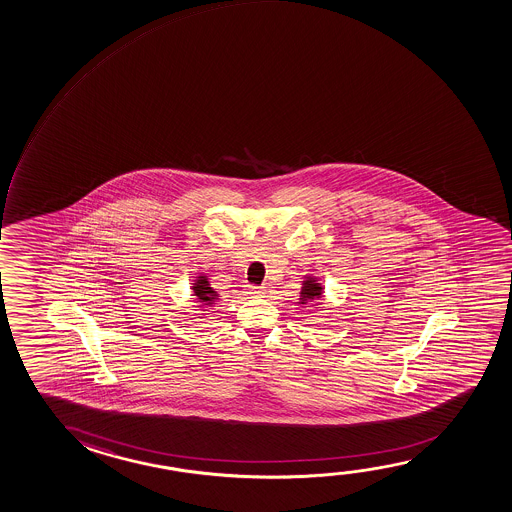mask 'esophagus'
<instances>
[{
    "label": "esophagus",
    "instance_id": "34e87169",
    "mask_svg": "<svg viewBox=\"0 0 512 512\" xmlns=\"http://www.w3.org/2000/svg\"><path fill=\"white\" fill-rule=\"evenodd\" d=\"M246 294L250 297H262L266 292H264L262 287H257V285H248V287H246Z\"/></svg>",
    "mask_w": 512,
    "mask_h": 512
}]
</instances>
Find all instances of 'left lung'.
Listing matches in <instances>:
<instances>
[{"label":"left lung","instance_id":"obj_1","mask_svg":"<svg viewBox=\"0 0 512 512\" xmlns=\"http://www.w3.org/2000/svg\"><path fill=\"white\" fill-rule=\"evenodd\" d=\"M322 285L317 282V278H312V276H306V280L303 282V287H301V297H299V304H308L313 303L315 299H319L322 297Z\"/></svg>","mask_w":512,"mask_h":512}]
</instances>
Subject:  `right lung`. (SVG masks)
I'll use <instances>...</instances> for the list:
<instances>
[{
    "instance_id": "obj_1",
    "label": "right lung",
    "mask_w": 512,
    "mask_h": 512,
    "mask_svg": "<svg viewBox=\"0 0 512 512\" xmlns=\"http://www.w3.org/2000/svg\"><path fill=\"white\" fill-rule=\"evenodd\" d=\"M192 290L195 297L199 299L200 308L213 306V304L216 303V299L220 297L216 294V290L209 285L208 276H197V280H195V283L192 285Z\"/></svg>"
}]
</instances>
